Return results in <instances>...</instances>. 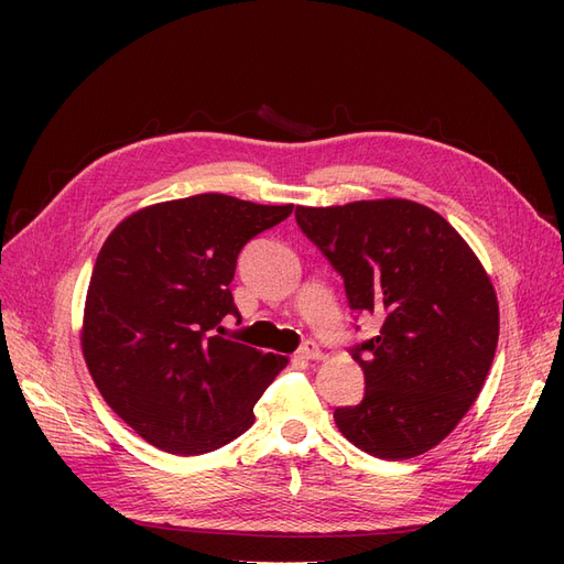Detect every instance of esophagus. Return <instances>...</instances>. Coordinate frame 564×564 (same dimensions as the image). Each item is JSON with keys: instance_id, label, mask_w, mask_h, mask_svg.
<instances>
[{"instance_id": "obj_1", "label": "esophagus", "mask_w": 564, "mask_h": 564, "mask_svg": "<svg viewBox=\"0 0 564 564\" xmlns=\"http://www.w3.org/2000/svg\"><path fill=\"white\" fill-rule=\"evenodd\" d=\"M299 357H303V360H322V350L315 344H303Z\"/></svg>"}]
</instances>
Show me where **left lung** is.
I'll return each instance as SVG.
<instances>
[{
  "label": "left lung",
  "instance_id": "8db88e82",
  "mask_svg": "<svg viewBox=\"0 0 564 564\" xmlns=\"http://www.w3.org/2000/svg\"><path fill=\"white\" fill-rule=\"evenodd\" d=\"M296 224L340 272L379 336L352 350L365 398L334 412L362 452L400 460L437 447L480 395L499 340V301L468 242L402 197L296 207Z\"/></svg>",
  "mask_w": 564,
  "mask_h": 564
}]
</instances>
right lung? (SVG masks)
Instances as JSON below:
<instances>
[{"label": "right lung", "mask_w": 564, "mask_h": 564, "mask_svg": "<svg viewBox=\"0 0 564 564\" xmlns=\"http://www.w3.org/2000/svg\"><path fill=\"white\" fill-rule=\"evenodd\" d=\"M292 209L224 193L158 202L100 247L82 355L100 395L148 445L199 456L251 429L253 404L289 360L216 329L240 315L230 294L237 253Z\"/></svg>", "instance_id": "right-lung-1"}]
</instances>
